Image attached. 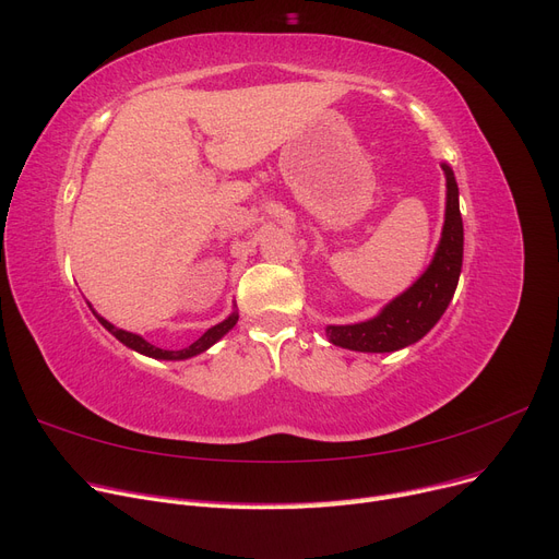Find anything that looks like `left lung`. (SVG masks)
I'll use <instances>...</instances> for the list:
<instances>
[{"label":"left lung","mask_w":559,"mask_h":559,"mask_svg":"<svg viewBox=\"0 0 559 559\" xmlns=\"http://www.w3.org/2000/svg\"><path fill=\"white\" fill-rule=\"evenodd\" d=\"M443 173L448 179L445 226L429 270L376 319L352 326H329L326 333L333 345L357 352H394L417 343L445 312L462 273L464 226L454 175L448 165H443Z\"/></svg>","instance_id":"left-lung-1"}]
</instances>
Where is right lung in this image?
I'll return each mask as SVG.
<instances>
[{"mask_svg":"<svg viewBox=\"0 0 559 559\" xmlns=\"http://www.w3.org/2000/svg\"><path fill=\"white\" fill-rule=\"evenodd\" d=\"M95 317L99 319V324H103L111 335H116L123 345L132 347L134 352H140V354H146V357H154V359H189V357H195V354L212 347L218 341V337H224L235 326V321H238V314L233 312L226 321H222V324H216V326H212V329H207L205 333H202L193 345L183 347V349H160L156 345L146 343L142 335H134V333H128L123 329H116L114 324H109L105 317H99V314H95Z\"/></svg>","mask_w":559,"mask_h":559,"instance_id":"1","label":"right lung"}]
</instances>
